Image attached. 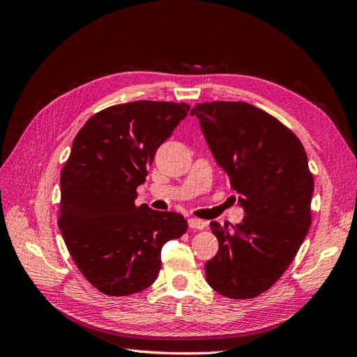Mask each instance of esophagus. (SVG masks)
I'll return each instance as SVG.
<instances>
[{
    "mask_svg": "<svg viewBox=\"0 0 357 357\" xmlns=\"http://www.w3.org/2000/svg\"><path fill=\"white\" fill-rule=\"evenodd\" d=\"M189 226L192 229H204L205 226H207V223H205L204 220H199V219H195V218H192V219H189Z\"/></svg>",
    "mask_w": 357,
    "mask_h": 357,
    "instance_id": "esophagus-1",
    "label": "esophagus"
}]
</instances>
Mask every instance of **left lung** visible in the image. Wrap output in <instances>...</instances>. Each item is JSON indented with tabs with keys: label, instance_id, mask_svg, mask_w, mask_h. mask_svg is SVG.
<instances>
[{
	"label": "left lung",
	"instance_id": "8db88e82",
	"mask_svg": "<svg viewBox=\"0 0 357 357\" xmlns=\"http://www.w3.org/2000/svg\"><path fill=\"white\" fill-rule=\"evenodd\" d=\"M218 165L244 208L232 229L211 222L219 250L205 264L207 283L231 299L271 287L294 261L311 226L314 180L299 138L275 117L241 101L197 104Z\"/></svg>",
	"mask_w": 357,
	"mask_h": 357
}]
</instances>
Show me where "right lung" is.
Masks as SVG:
<instances>
[{
    "instance_id": "1",
    "label": "right lung",
    "mask_w": 357,
    "mask_h": 357,
    "mask_svg": "<svg viewBox=\"0 0 357 357\" xmlns=\"http://www.w3.org/2000/svg\"><path fill=\"white\" fill-rule=\"evenodd\" d=\"M185 102L134 101L93 114L61 171L59 229L88 282L110 296L153 284L160 250L188 231L174 211L135 205L158 147L188 116Z\"/></svg>"
}]
</instances>
